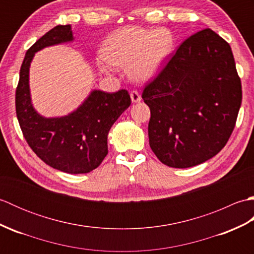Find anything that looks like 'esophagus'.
Masks as SVG:
<instances>
[{
  "instance_id": "obj_1",
  "label": "esophagus",
  "mask_w": 254,
  "mask_h": 254,
  "mask_svg": "<svg viewBox=\"0 0 254 254\" xmlns=\"http://www.w3.org/2000/svg\"><path fill=\"white\" fill-rule=\"evenodd\" d=\"M130 96H131V100H132V102H134V104H135V102H139L142 100L141 96H139L137 90H132Z\"/></svg>"
}]
</instances>
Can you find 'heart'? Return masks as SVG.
<instances>
[{
  "instance_id": "obj_1",
  "label": "heart",
  "mask_w": 254,
  "mask_h": 254,
  "mask_svg": "<svg viewBox=\"0 0 254 254\" xmlns=\"http://www.w3.org/2000/svg\"><path fill=\"white\" fill-rule=\"evenodd\" d=\"M174 48L175 37L169 29L128 26L108 38L101 50L107 63L127 68L128 76L143 83L161 71Z\"/></svg>"
}]
</instances>
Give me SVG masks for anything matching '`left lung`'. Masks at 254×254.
<instances>
[{"label":"left lung","mask_w":254,"mask_h":254,"mask_svg":"<svg viewBox=\"0 0 254 254\" xmlns=\"http://www.w3.org/2000/svg\"><path fill=\"white\" fill-rule=\"evenodd\" d=\"M142 98L149 146L161 163L189 168L217 155L234 131L241 82L230 46L212 29L189 37Z\"/></svg>","instance_id":"obj_1"}]
</instances>
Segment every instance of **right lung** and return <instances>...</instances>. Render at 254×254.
I'll use <instances>...</instances> for the list:
<instances>
[{
    "label": "right lung",
    "mask_w": 254,
    "mask_h": 254,
    "mask_svg": "<svg viewBox=\"0 0 254 254\" xmlns=\"http://www.w3.org/2000/svg\"><path fill=\"white\" fill-rule=\"evenodd\" d=\"M74 40L71 25H59L37 40L26 52L16 88V115L21 132L35 154L47 165L66 174H87L108 154L111 127L131 105L126 89L109 94L93 90L67 116L42 117L32 106L29 67L35 53L44 48Z\"/></svg>",
    "instance_id": "right-lung-1"
}]
</instances>
